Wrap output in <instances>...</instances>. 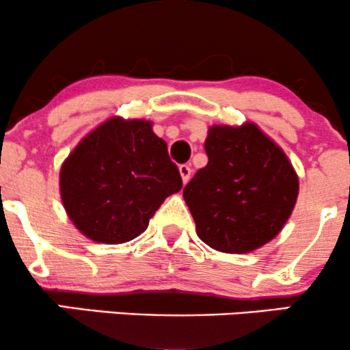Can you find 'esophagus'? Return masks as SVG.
Here are the masks:
<instances>
[{
	"label": "esophagus",
	"instance_id": "1",
	"mask_svg": "<svg viewBox=\"0 0 350 350\" xmlns=\"http://www.w3.org/2000/svg\"><path fill=\"white\" fill-rule=\"evenodd\" d=\"M179 172H180V178H183V183L186 184L187 180L191 179V172H192L191 166H189V164H180V166H179Z\"/></svg>",
	"mask_w": 350,
	"mask_h": 350
}]
</instances>
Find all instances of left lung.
Listing matches in <instances>:
<instances>
[{"label": "left lung", "instance_id": "1", "mask_svg": "<svg viewBox=\"0 0 350 350\" xmlns=\"http://www.w3.org/2000/svg\"><path fill=\"white\" fill-rule=\"evenodd\" d=\"M206 152L207 166L183 192L199 239L224 253L270 242L298 198V176L286 154L253 123L212 126Z\"/></svg>", "mask_w": 350, "mask_h": 350}]
</instances>
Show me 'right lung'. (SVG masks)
I'll use <instances>...</instances> for the list:
<instances>
[{"label": "right lung", "mask_w": 350, "mask_h": 350, "mask_svg": "<svg viewBox=\"0 0 350 350\" xmlns=\"http://www.w3.org/2000/svg\"><path fill=\"white\" fill-rule=\"evenodd\" d=\"M183 187L167 144L144 120L111 118L60 167V196L74 226L100 243L142 235L167 196Z\"/></svg>", "instance_id": "add662e5"}]
</instances>
